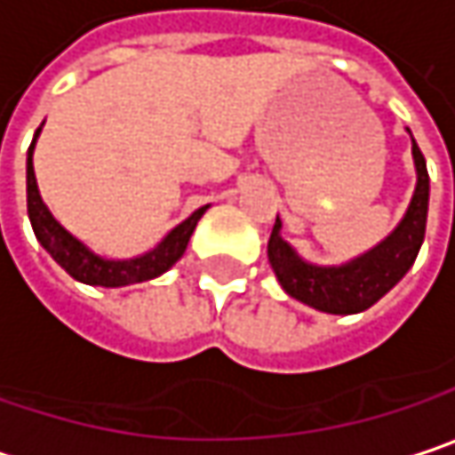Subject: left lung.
Instances as JSON below:
<instances>
[{
    "label": "left lung",
    "mask_w": 455,
    "mask_h": 455,
    "mask_svg": "<svg viewBox=\"0 0 455 455\" xmlns=\"http://www.w3.org/2000/svg\"><path fill=\"white\" fill-rule=\"evenodd\" d=\"M411 153L417 164V189L403 221L391 236L372 252L356 258L341 268H317L297 258V252L281 239V221L275 219L268 239V260L278 275L283 291L315 310L331 315H354L372 307L383 294L403 278L414 266L417 252L427 227V200H430V174L425 156L411 138Z\"/></svg>",
    "instance_id": "1"
}]
</instances>
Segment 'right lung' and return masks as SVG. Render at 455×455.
I'll return each instance as SVG.
<instances>
[{"instance_id": "right-lung-1", "label": "right lung", "mask_w": 455, "mask_h": 455, "mask_svg": "<svg viewBox=\"0 0 455 455\" xmlns=\"http://www.w3.org/2000/svg\"><path fill=\"white\" fill-rule=\"evenodd\" d=\"M38 138V130H36ZM36 138L28 148V216H30V227L36 231V239L44 244V250L62 266L75 281L91 283V286H127V283H140L150 281L156 275H161L164 270H169L187 250V242L192 236V231L197 227L200 216L205 213V208H197L187 221H182L177 228H172V234L150 252H145L143 258L135 260H104L99 255H93L91 250H85L69 231H64L54 216L46 211L38 187H36V174H33V145Z\"/></svg>"}]
</instances>
